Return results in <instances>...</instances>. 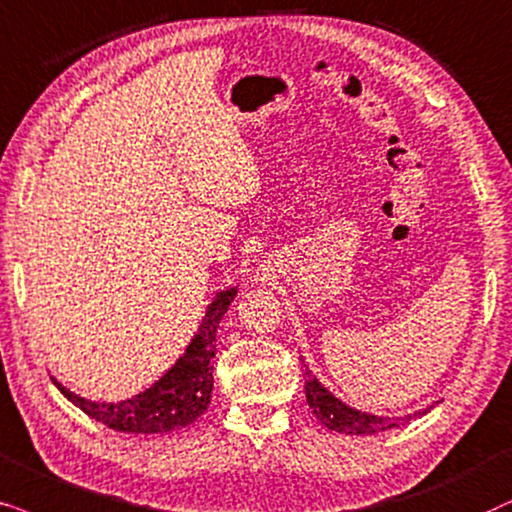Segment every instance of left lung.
Listing matches in <instances>:
<instances>
[{
  "label": "left lung",
  "instance_id": "obj_1",
  "mask_svg": "<svg viewBox=\"0 0 512 512\" xmlns=\"http://www.w3.org/2000/svg\"><path fill=\"white\" fill-rule=\"evenodd\" d=\"M304 393H306V403H309L320 424L330 428V431L346 433V435H372L379 431H388V428H395L400 424H407L410 419L421 417V414H426L433 407L431 405L428 410H419L398 419L377 417V414L353 410V407L342 403V400L335 398V395L327 391V388L313 377L309 367H306L304 372Z\"/></svg>",
  "mask_w": 512,
  "mask_h": 512
}]
</instances>
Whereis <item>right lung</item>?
Segmentation results:
<instances>
[{
	"label": "right lung",
	"mask_w": 512,
	"mask_h": 512,
	"mask_svg": "<svg viewBox=\"0 0 512 512\" xmlns=\"http://www.w3.org/2000/svg\"><path fill=\"white\" fill-rule=\"evenodd\" d=\"M236 288L220 290L208 304L199 332H196L187 351L175 360V365L159 381L145 391L119 403H95L72 393L60 381L53 384L60 388L70 403L86 412L88 417L100 421L112 431L124 433H168L175 428L194 424L208 410L213 398V358L215 335L224 313L234 302Z\"/></svg>",
	"instance_id": "add662e5"
}]
</instances>
